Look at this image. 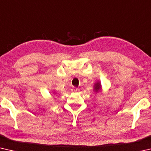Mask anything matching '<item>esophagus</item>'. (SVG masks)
<instances>
[{"mask_svg": "<svg viewBox=\"0 0 151 151\" xmlns=\"http://www.w3.org/2000/svg\"><path fill=\"white\" fill-rule=\"evenodd\" d=\"M78 90H79V89L76 88H73V91H74V92H77V91H78Z\"/></svg>", "mask_w": 151, "mask_h": 151, "instance_id": "obj_1", "label": "esophagus"}]
</instances>
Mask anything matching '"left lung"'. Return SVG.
Segmentation results:
<instances>
[{
    "instance_id": "left-lung-1",
    "label": "left lung",
    "mask_w": 151,
    "mask_h": 151,
    "mask_svg": "<svg viewBox=\"0 0 151 151\" xmlns=\"http://www.w3.org/2000/svg\"><path fill=\"white\" fill-rule=\"evenodd\" d=\"M93 91L95 93H98L99 92L102 91V86H101V83L99 81L96 82L94 84L93 86Z\"/></svg>"
}]
</instances>
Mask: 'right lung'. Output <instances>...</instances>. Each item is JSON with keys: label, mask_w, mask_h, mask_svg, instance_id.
<instances>
[{"label": "right lung", "mask_w": 151, "mask_h": 151, "mask_svg": "<svg viewBox=\"0 0 151 151\" xmlns=\"http://www.w3.org/2000/svg\"><path fill=\"white\" fill-rule=\"evenodd\" d=\"M53 93H54L55 94V93H56V92H55V91H54V92H53Z\"/></svg>", "instance_id": "1"}]
</instances>
